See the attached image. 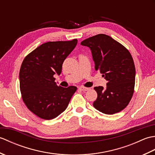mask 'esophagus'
<instances>
[{"mask_svg":"<svg viewBox=\"0 0 155 155\" xmlns=\"http://www.w3.org/2000/svg\"><path fill=\"white\" fill-rule=\"evenodd\" d=\"M79 88H80V90L83 91H87L90 90V88L84 87H79Z\"/></svg>","mask_w":155,"mask_h":155,"instance_id":"obj_1","label":"esophagus"}]
</instances>
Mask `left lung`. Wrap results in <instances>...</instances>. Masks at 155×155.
Listing matches in <instances>:
<instances>
[{"label":"left lung","mask_w":155,"mask_h":155,"mask_svg":"<svg viewBox=\"0 0 155 155\" xmlns=\"http://www.w3.org/2000/svg\"><path fill=\"white\" fill-rule=\"evenodd\" d=\"M81 45L90 48L95 70L108 81L105 89L101 86L94 88L97 93L94 107L107 114L123 110L132 98L135 82V67L129 51L104 34L85 39Z\"/></svg>","instance_id":"obj_1"}]
</instances>
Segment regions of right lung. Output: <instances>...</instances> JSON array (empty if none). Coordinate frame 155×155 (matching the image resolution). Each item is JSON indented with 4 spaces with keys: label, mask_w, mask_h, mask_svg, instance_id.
Masks as SVG:
<instances>
[{
    "label": "right lung",
    "mask_w": 155,
    "mask_h": 155,
    "mask_svg": "<svg viewBox=\"0 0 155 155\" xmlns=\"http://www.w3.org/2000/svg\"><path fill=\"white\" fill-rule=\"evenodd\" d=\"M77 39L48 42L25 58L19 72L20 90L26 106L45 120L58 117L67 108L77 88H64L55 83L65 58L73 51Z\"/></svg>",
    "instance_id": "right-lung-1"
}]
</instances>
